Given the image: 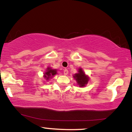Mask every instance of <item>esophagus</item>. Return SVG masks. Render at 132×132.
I'll use <instances>...</instances> for the list:
<instances>
[{"instance_id": "obj_1", "label": "esophagus", "mask_w": 132, "mask_h": 132, "mask_svg": "<svg viewBox=\"0 0 132 132\" xmlns=\"http://www.w3.org/2000/svg\"><path fill=\"white\" fill-rule=\"evenodd\" d=\"M63 73H64V75H65V76L68 75V69H65L64 70V72H63Z\"/></svg>"}]
</instances>
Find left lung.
<instances>
[{
	"label": "left lung",
	"instance_id": "1",
	"mask_svg": "<svg viewBox=\"0 0 132 132\" xmlns=\"http://www.w3.org/2000/svg\"><path fill=\"white\" fill-rule=\"evenodd\" d=\"M78 72L73 75V78L77 82V84L81 87H85L89 81V77L86 75L81 68H78Z\"/></svg>",
	"mask_w": 132,
	"mask_h": 132
}]
</instances>
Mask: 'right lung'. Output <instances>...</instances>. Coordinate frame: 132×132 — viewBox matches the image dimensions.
Segmentation results:
<instances>
[{
  "label": "right lung",
  "mask_w": 132,
  "mask_h": 132,
  "mask_svg": "<svg viewBox=\"0 0 132 132\" xmlns=\"http://www.w3.org/2000/svg\"><path fill=\"white\" fill-rule=\"evenodd\" d=\"M57 69H52L51 67H48L46 71L44 72L43 78L46 81H49L51 78H52L54 75H57Z\"/></svg>",
  "instance_id": "add662e5"
}]
</instances>
